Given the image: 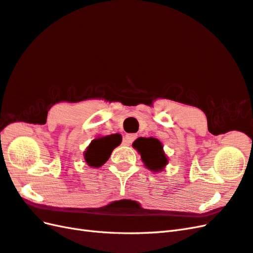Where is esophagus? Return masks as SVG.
Masks as SVG:
<instances>
[{
    "mask_svg": "<svg viewBox=\"0 0 253 253\" xmlns=\"http://www.w3.org/2000/svg\"><path fill=\"white\" fill-rule=\"evenodd\" d=\"M136 138H137V134L128 133L124 137V139H123V143H124L125 145H130Z\"/></svg>",
    "mask_w": 253,
    "mask_h": 253,
    "instance_id": "obj_1",
    "label": "esophagus"
}]
</instances>
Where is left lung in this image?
<instances>
[{"label": "left lung", "mask_w": 253, "mask_h": 253, "mask_svg": "<svg viewBox=\"0 0 253 253\" xmlns=\"http://www.w3.org/2000/svg\"><path fill=\"white\" fill-rule=\"evenodd\" d=\"M133 148L138 150L144 166L152 171H162L167 165L168 158L157 139L140 138L133 142Z\"/></svg>", "instance_id": "1"}]
</instances>
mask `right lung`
Masks as SVG:
<instances>
[{
	"label": "right lung",
	"mask_w": 253,
	"mask_h": 253,
	"mask_svg": "<svg viewBox=\"0 0 253 253\" xmlns=\"http://www.w3.org/2000/svg\"><path fill=\"white\" fill-rule=\"evenodd\" d=\"M121 142L119 138L116 140L114 134L100 137L92 140L90 144L88 145L86 151L84 152V158L86 163L90 167H101L103 164L109 160V157L115 146H117Z\"/></svg>",
	"instance_id": "1"
}]
</instances>
